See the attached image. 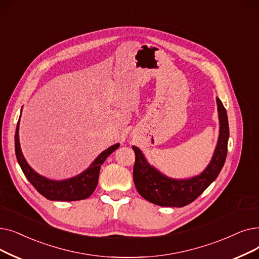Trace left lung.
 <instances>
[{
  "instance_id": "1",
  "label": "left lung",
  "mask_w": 259,
  "mask_h": 259,
  "mask_svg": "<svg viewBox=\"0 0 259 259\" xmlns=\"http://www.w3.org/2000/svg\"><path fill=\"white\" fill-rule=\"evenodd\" d=\"M216 102L219 117L218 142L210 162L200 175L188 179L167 177L148 163L140 148L132 146L136 153L133 181L144 199L160 206L182 207L192 203L215 181L226 162L230 136L227 110L218 97Z\"/></svg>"
}]
</instances>
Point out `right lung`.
<instances>
[{"instance_id": "obj_1", "label": "right lung", "mask_w": 259, "mask_h": 259, "mask_svg": "<svg viewBox=\"0 0 259 259\" xmlns=\"http://www.w3.org/2000/svg\"><path fill=\"white\" fill-rule=\"evenodd\" d=\"M19 126L20 119L15 134V150L18 163L32 186L43 197L52 201H78L89 198L97 186L100 166L112 152L119 147L118 143L110 146L96 157L85 170L75 177L65 180H52L36 172L26 162L20 146Z\"/></svg>"}]
</instances>
